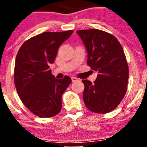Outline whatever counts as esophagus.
Wrapping results in <instances>:
<instances>
[{
  "instance_id": "34e87169",
  "label": "esophagus",
  "mask_w": 147,
  "mask_h": 147,
  "mask_svg": "<svg viewBox=\"0 0 147 147\" xmlns=\"http://www.w3.org/2000/svg\"><path fill=\"white\" fill-rule=\"evenodd\" d=\"M71 79H72V82H78V81H79V79L77 78V77H71Z\"/></svg>"
}]
</instances>
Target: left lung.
<instances>
[{
	"mask_svg": "<svg viewBox=\"0 0 147 147\" xmlns=\"http://www.w3.org/2000/svg\"><path fill=\"white\" fill-rule=\"evenodd\" d=\"M88 53L87 64L98 72L92 84L83 79V99L88 109L97 113L114 110L126 92L129 67L124 50L113 35L100 30H78Z\"/></svg>",
	"mask_w": 147,
	"mask_h": 147,
	"instance_id": "1",
	"label": "left lung"
}]
</instances>
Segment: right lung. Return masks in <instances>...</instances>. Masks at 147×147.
<instances>
[{
  "mask_svg": "<svg viewBox=\"0 0 147 147\" xmlns=\"http://www.w3.org/2000/svg\"><path fill=\"white\" fill-rule=\"evenodd\" d=\"M73 30L43 32L21 45L16 57L14 83L24 105L40 117H51L61 110V97L72 80L57 79L50 65L54 63L59 46Z\"/></svg>",
  "mask_w": 147,
  "mask_h": 147,
  "instance_id": "obj_1",
  "label": "right lung"
}]
</instances>
